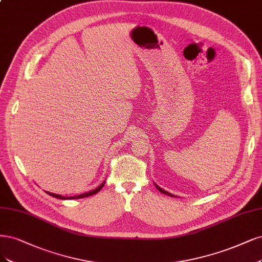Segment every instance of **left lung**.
<instances>
[{
    "instance_id": "obj_1",
    "label": "left lung",
    "mask_w": 262,
    "mask_h": 262,
    "mask_svg": "<svg viewBox=\"0 0 262 262\" xmlns=\"http://www.w3.org/2000/svg\"><path fill=\"white\" fill-rule=\"evenodd\" d=\"M154 184H155V186H156V187H157V189H158V191H159V192H161V193H162V194H166V195H169V196H173V195H172V194H170V193H169V192H167V191H165V189H164V188H161V187H160V186H158V185H157V184H156V183H154Z\"/></svg>"
}]
</instances>
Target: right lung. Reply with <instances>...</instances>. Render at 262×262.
<instances>
[{
  "instance_id": "1",
  "label": "right lung",
  "mask_w": 262,
  "mask_h": 262,
  "mask_svg": "<svg viewBox=\"0 0 262 262\" xmlns=\"http://www.w3.org/2000/svg\"><path fill=\"white\" fill-rule=\"evenodd\" d=\"M104 184H105V181H104L100 186H97L96 188L92 189V191L83 193V194H80V195H76V196H69V197H67V196H61V195H58V194H54V193H51V192H47V193H48L49 195L53 196V197L59 198V200H79V198H84V197H88V196H92V195L96 194L97 192H100L101 189H102V187L104 186Z\"/></svg>"
}]
</instances>
